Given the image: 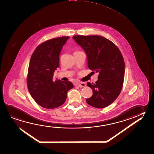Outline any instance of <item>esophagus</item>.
<instances>
[{"instance_id": "esophagus-1", "label": "esophagus", "mask_w": 154, "mask_h": 154, "mask_svg": "<svg viewBox=\"0 0 154 154\" xmlns=\"http://www.w3.org/2000/svg\"><path fill=\"white\" fill-rule=\"evenodd\" d=\"M76 85L78 86L79 88H82V87L86 86V84L84 83H78L76 84Z\"/></svg>"}]
</instances>
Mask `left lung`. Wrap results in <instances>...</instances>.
I'll list each match as a JSON object with an SVG mask.
<instances>
[{
	"mask_svg": "<svg viewBox=\"0 0 154 154\" xmlns=\"http://www.w3.org/2000/svg\"><path fill=\"white\" fill-rule=\"evenodd\" d=\"M73 38L85 52L88 68L98 73L95 83H87L93 94L86 103L94 108H105L118 97L123 87L125 64L121 52L102 36L75 35Z\"/></svg>",
	"mask_w": 154,
	"mask_h": 154,
	"instance_id": "1",
	"label": "left lung"
}]
</instances>
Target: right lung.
I'll use <instances>...</instances> for the list:
<instances>
[{
	"label": "right lung",
	"instance_id": "1",
	"mask_svg": "<svg viewBox=\"0 0 154 154\" xmlns=\"http://www.w3.org/2000/svg\"><path fill=\"white\" fill-rule=\"evenodd\" d=\"M69 37L45 41L39 45L30 59L27 76L28 90L35 102L48 109L63 104L67 92L73 88L71 82L53 81L54 71L60 66V55Z\"/></svg>",
	"mask_w": 154,
	"mask_h": 154
}]
</instances>
